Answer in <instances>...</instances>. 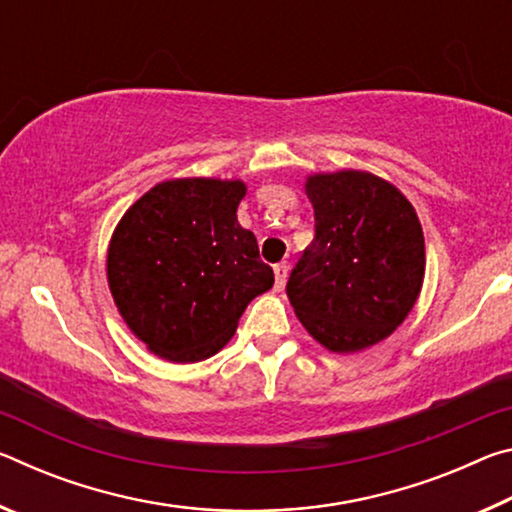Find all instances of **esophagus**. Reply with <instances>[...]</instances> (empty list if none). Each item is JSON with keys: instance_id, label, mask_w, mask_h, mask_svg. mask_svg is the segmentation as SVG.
<instances>
[{"instance_id": "1", "label": "esophagus", "mask_w": 512, "mask_h": 512, "mask_svg": "<svg viewBox=\"0 0 512 512\" xmlns=\"http://www.w3.org/2000/svg\"><path fill=\"white\" fill-rule=\"evenodd\" d=\"M273 273H275V289L282 291L284 284H287V277H289V264H287V262L275 264Z\"/></svg>"}]
</instances>
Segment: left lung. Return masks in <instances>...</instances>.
Wrapping results in <instances>:
<instances>
[{"instance_id": "left-lung-1", "label": "left lung", "mask_w": 512, "mask_h": 512, "mask_svg": "<svg viewBox=\"0 0 512 512\" xmlns=\"http://www.w3.org/2000/svg\"><path fill=\"white\" fill-rule=\"evenodd\" d=\"M316 237L293 266L287 296L332 352L370 348L409 316L424 277V237L400 189L368 171L307 178Z\"/></svg>"}]
</instances>
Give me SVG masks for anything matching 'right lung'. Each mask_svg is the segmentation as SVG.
Wrapping results in <instances>:
<instances>
[{
  "label": "right lung",
  "instance_id": "right-lung-1",
  "mask_svg": "<svg viewBox=\"0 0 512 512\" xmlns=\"http://www.w3.org/2000/svg\"><path fill=\"white\" fill-rule=\"evenodd\" d=\"M244 196L241 180H164L121 216L108 284L121 318L151 352L176 363L212 357L248 302L273 287L255 235L237 221Z\"/></svg>",
  "mask_w": 512,
  "mask_h": 512
}]
</instances>
